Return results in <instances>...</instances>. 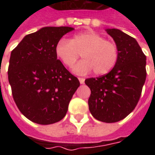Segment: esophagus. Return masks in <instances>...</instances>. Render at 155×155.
<instances>
[{"label": "esophagus", "instance_id": "34e87169", "mask_svg": "<svg viewBox=\"0 0 155 155\" xmlns=\"http://www.w3.org/2000/svg\"><path fill=\"white\" fill-rule=\"evenodd\" d=\"M79 81H80V83H81V84H84V78H79Z\"/></svg>", "mask_w": 155, "mask_h": 155}]
</instances>
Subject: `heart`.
Returning <instances> with one entry per match:
<instances>
[{
	"label": "heart",
	"instance_id": "1",
	"mask_svg": "<svg viewBox=\"0 0 155 155\" xmlns=\"http://www.w3.org/2000/svg\"><path fill=\"white\" fill-rule=\"evenodd\" d=\"M55 54L62 63L71 68L81 54L84 60L73 69L74 73L85 74L92 70L95 74H105L115 66L119 49L114 42L106 41L94 31L74 35L71 40L62 38L55 45Z\"/></svg>",
	"mask_w": 155,
	"mask_h": 155
}]
</instances>
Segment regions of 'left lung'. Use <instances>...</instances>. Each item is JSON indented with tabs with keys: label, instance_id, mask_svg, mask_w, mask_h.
Here are the masks:
<instances>
[{
	"label": "left lung",
	"instance_id": "obj_1",
	"mask_svg": "<svg viewBox=\"0 0 155 155\" xmlns=\"http://www.w3.org/2000/svg\"><path fill=\"white\" fill-rule=\"evenodd\" d=\"M119 49L116 64L108 74L88 78L91 114L104 123L124 119L140 101L146 79V56L136 40L118 29H107Z\"/></svg>",
	"mask_w": 155,
	"mask_h": 155
}]
</instances>
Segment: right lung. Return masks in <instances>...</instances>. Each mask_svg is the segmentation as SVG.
<instances>
[{"label": "right lung", "instance_id": "right-lung-1", "mask_svg": "<svg viewBox=\"0 0 155 155\" xmlns=\"http://www.w3.org/2000/svg\"><path fill=\"white\" fill-rule=\"evenodd\" d=\"M74 29L43 27L25 35L12 51L8 80L19 110L39 124H51L67 113L71 98L80 86L55 54L61 37Z\"/></svg>", "mask_w": 155, "mask_h": 155}]
</instances>
